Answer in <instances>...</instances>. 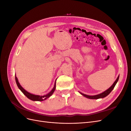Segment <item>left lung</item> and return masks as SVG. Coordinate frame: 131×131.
Wrapping results in <instances>:
<instances>
[{"instance_id": "1", "label": "left lung", "mask_w": 131, "mask_h": 131, "mask_svg": "<svg viewBox=\"0 0 131 131\" xmlns=\"http://www.w3.org/2000/svg\"><path fill=\"white\" fill-rule=\"evenodd\" d=\"M118 79H119V76H118L117 78L116 79V80L115 81V82H114V84L112 85V86L109 88L108 90H106L104 92H102V93H100L99 94L97 95H94V96H89V95H87V94H83L81 92H80L82 96H84V97L89 98V99H92V100H97V99H99V98H104L106 96H108V95L112 92V90L114 89V87L115 86L116 83L117 82L118 80Z\"/></svg>"}]
</instances>
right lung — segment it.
<instances>
[{"instance_id": "obj_1", "label": "right lung", "mask_w": 131, "mask_h": 131, "mask_svg": "<svg viewBox=\"0 0 131 131\" xmlns=\"http://www.w3.org/2000/svg\"><path fill=\"white\" fill-rule=\"evenodd\" d=\"M15 80H16V84L18 86V88H19V90H20L22 91V92L23 94H24L28 98H29V100H30L31 101H42L43 100H46L47 98H49L51 96V95L53 94V93L54 92V91L55 90V89H56V81H55L53 88L49 93H47V94L44 95V96H39V95H35V94L30 93L28 92H27V91H26L24 89H23L22 87L20 85V84H19V83L18 81V79H17V77H16V75H15Z\"/></svg>"}]
</instances>
